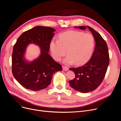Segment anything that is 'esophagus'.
Here are the masks:
<instances>
[{
  "instance_id": "obj_1",
  "label": "esophagus",
  "mask_w": 121,
  "mask_h": 121,
  "mask_svg": "<svg viewBox=\"0 0 121 121\" xmlns=\"http://www.w3.org/2000/svg\"><path fill=\"white\" fill-rule=\"evenodd\" d=\"M62 68H63V70L64 71H68V70H69V68H68V67L65 66H63Z\"/></svg>"
}]
</instances>
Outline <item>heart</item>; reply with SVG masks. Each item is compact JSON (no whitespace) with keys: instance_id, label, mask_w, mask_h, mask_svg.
Listing matches in <instances>:
<instances>
[{"instance_id":"heart-1","label":"heart","mask_w":121,"mask_h":121,"mask_svg":"<svg viewBox=\"0 0 121 121\" xmlns=\"http://www.w3.org/2000/svg\"><path fill=\"white\" fill-rule=\"evenodd\" d=\"M95 39L91 34L76 30L62 33L59 39H53L50 43V49L53 58L60 61L67 54L64 60L67 64L75 63L80 65L91 58L95 48Z\"/></svg>"}]
</instances>
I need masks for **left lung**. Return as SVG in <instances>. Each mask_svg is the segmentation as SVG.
I'll list each match as a JSON object with an SVG mask.
<instances>
[{"label":"left lung","instance_id":"obj_1","mask_svg":"<svg viewBox=\"0 0 121 121\" xmlns=\"http://www.w3.org/2000/svg\"><path fill=\"white\" fill-rule=\"evenodd\" d=\"M91 31L95 41V47L90 61L78 68H70L74 72L75 78L69 81L70 86L74 90L82 93L92 91L102 82L109 63L108 48L106 41L97 31L92 28L86 27ZM85 26L75 27L82 30Z\"/></svg>","mask_w":121,"mask_h":121}]
</instances>
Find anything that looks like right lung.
<instances>
[{
	"label": "right lung",
	"instance_id": "add662e5",
	"mask_svg": "<svg viewBox=\"0 0 121 121\" xmlns=\"http://www.w3.org/2000/svg\"><path fill=\"white\" fill-rule=\"evenodd\" d=\"M55 30L49 27H35L23 33L14 44L12 55V73L15 79L26 88L34 91L43 90L50 84L52 75L62 70V66L48 53ZM30 43L38 45L41 49V54L36 60L28 62L24 59V54Z\"/></svg>",
	"mask_w": 121,
	"mask_h": 121
}]
</instances>
